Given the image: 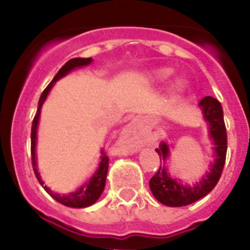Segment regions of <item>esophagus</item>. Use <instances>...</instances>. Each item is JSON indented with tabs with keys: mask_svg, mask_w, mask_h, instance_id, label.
<instances>
[{
	"mask_svg": "<svg viewBox=\"0 0 250 250\" xmlns=\"http://www.w3.org/2000/svg\"><path fill=\"white\" fill-rule=\"evenodd\" d=\"M123 136L125 139H128L129 142H132L134 146H137L141 142L142 138V127L137 121L130 122L127 127L123 130Z\"/></svg>",
	"mask_w": 250,
	"mask_h": 250,
	"instance_id": "1",
	"label": "esophagus"
}]
</instances>
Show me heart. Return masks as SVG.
<instances>
[{
  "label": "heart",
  "mask_w": 250,
  "mask_h": 250,
  "mask_svg": "<svg viewBox=\"0 0 250 250\" xmlns=\"http://www.w3.org/2000/svg\"><path fill=\"white\" fill-rule=\"evenodd\" d=\"M169 75H170L169 69H161V71L157 72V73H156V77L158 78V80H166L167 77H169ZM183 89H184L183 83L177 82L174 86H173V93L178 94V93H181Z\"/></svg>",
  "instance_id": "b5f03b06"
}]
</instances>
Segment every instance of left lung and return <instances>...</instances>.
I'll return each instance as SVG.
<instances>
[{
  "instance_id": "1",
  "label": "left lung",
  "mask_w": 250,
  "mask_h": 250,
  "mask_svg": "<svg viewBox=\"0 0 250 250\" xmlns=\"http://www.w3.org/2000/svg\"><path fill=\"white\" fill-rule=\"evenodd\" d=\"M199 105L203 109L204 118L209 123V134L214 141L215 145V158L214 164L212 166L210 173L203 177L199 183L194 187L183 186L175 179L170 178L167 169L159 167L157 173L149 181V188L153 195L158 202L168 207H183L199 201L201 198L206 197L209 192L217 186L220 175L223 172L224 163L227 156V129L224 123L223 108L218 100L207 96L201 101ZM157 153L161 159H166L168 156V146L162 143L161 147L157 148Z\"/></svg>"
}]
</instances>
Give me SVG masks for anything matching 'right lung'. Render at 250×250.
<instances>
[{
	"label": "right lung",
	"instance_id": "obj_1",
	"mask_svg": "<svg viewBox=\"0 0 250 250\" xmlns=\"http://www.w3.org/2000/svg\"><path fill=\"white\" fill-rule=\"evenodd\" d=\"M92 62V58H72L64 64L62 68L58 71L57 75L55 76L51 83L44 88V91L42 92L40 101H38V107L37 112L35 114V118H33L32 122V128H31V156H32V167L35 170V174L37 177L38 182L42 184V187L44 188L47 193H48L53 199H56L57 202H60L61 204H63L66 207H71V208H84V207L92 206L93 203H96L100 195L102 194L103 189H104L105 186V178H107V170H108V156L105 154L104 150H102V161L100 163V167L98 170L96 172V174L91 178V181L88 183H86L83 187H81L80 189L75 193H71L68 195H61L57 193H53L52 190L47 188V186H43V182L40 178V174L37 172V168H36V134H37V125H38V120H40V113H41V107L43 104L44 100H46L47 94H48L49 89L52 88V86L55 84L56 81L60 80L61 77H63L68 73L69 71H72L76 67H82L87 66Z\"/></svg>",
	"mask_w": 250,
	"mask_h": 250
}]
</instances>
